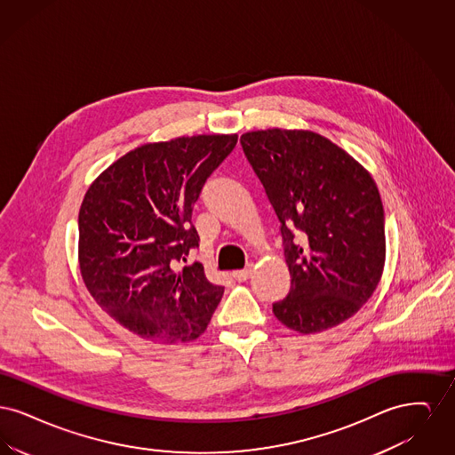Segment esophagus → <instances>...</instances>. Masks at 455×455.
<instances>
[{
    "label": "esophagus",
    "mask_w": 455,
    "mask_h": 455,
    "mask_svg": "<svg viewBox=\"0 0 455 455\" xmlns=\"http://www.w3.org/2000/svg\"><path fill=\"white\" fill-rule=\"evenodd\" d=\"M251 275H252V264H247L243 269H237L232 273L234 280H237V282H245Z\"/></svg>",
    "instance_id": "34e87169"
}]
</instances>
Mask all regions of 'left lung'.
I'll return each instance as SVG.
<instances>
[{"label": "left lung", "instance_id": "left-lung-1", "mask_svg": "<svg viewBox=\"0 0 455 455\" xmlns=\"http://www.w3.org/2000/svg\"><path fill=\"white\" fill-rule=\"evenodd\" d=\"M240 145L278 221L291 286L273 312L302 334L341 324L367 302L386 262L377 184L312 131H252Z\"/></svg>", "mask_w": 455, "mask_h": 455}]
</instances>
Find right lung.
Masks as SVG:
<instances>
[{
  "label": "right lung",
  "instance_id": "1",
  "mask_svg": "<svg viewBox=\"0 0 455 455\" xmlns=\"http://www.w3.org/2000/svg\"><path fill=\"white\" fill-rule=\"evenodd\" d=\"M237 134L182 136L143 145L112 164L80 208V271L90 295L132 334L153 343L201 336L221 300L201 262L193 206Z\"/></svg>",
  "mask_w": 455,
  "mask_h": 455
}]
</instances>
